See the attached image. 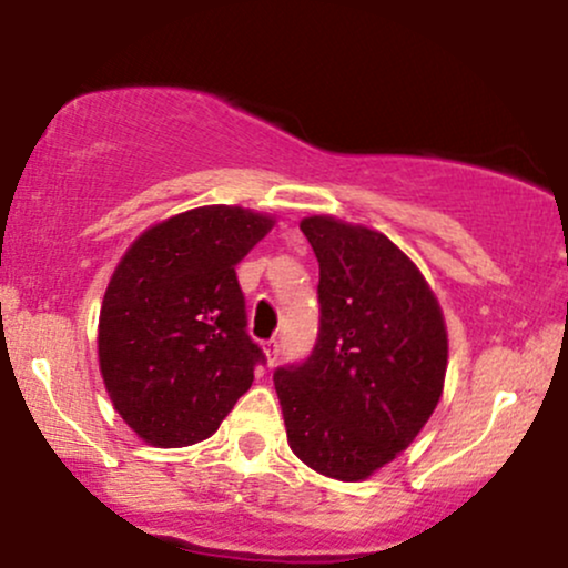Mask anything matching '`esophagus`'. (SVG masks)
<instances>
[{"label": "esophagus", "mask_w": 568, "mask_h": 568, "mask_svg": "<svg viewBox=\"0 0 568 568\" xmlns=\"http://www.w3.org/2000/svg\"><path fill=\"white\" fill-rule=\"evenodd\" d=\"M264 352H266V361H270V366H275L277 357H280V342H277V338H270V342H266Z\"/></svg>", "instance_id": "obj_1"}]
</instances>
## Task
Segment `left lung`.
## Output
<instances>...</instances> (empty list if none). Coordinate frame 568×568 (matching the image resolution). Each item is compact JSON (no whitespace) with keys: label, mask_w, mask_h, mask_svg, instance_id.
<instances>
[{"label":"left lung","mask_w":568,"mask_h":568,"mask_svg":"<svg viewBox=\"0 0 568 568\" xmlns=\"http://www.w3.org/2000/svg\"><path fill=\"white\" fill-rule=\"evenodd\" d=\"M321 264V328L275 389L293 454L336 480H363L425 427L448 363L438 298L382 232L334 216L302 221Z\"/></svg>","instance_id":"1"}]
</instances>
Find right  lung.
Instances as JSON below:
<instances>
[{"label": "right lung", "mask_w": 568, "mask_h": 568, "mask_svg": "<svg viewBox=\"0 0 568 568\" xmlns=\"http://www.w3.org/2000/svg\"><path fill=\"white\" fill-rule=\"evenodd\" d=\"M272 224L245 207H194L143 232L116 264L98 361L114 408L152 446L211 438L251 389L266 357L245 331L234 266Z\"/></svg>", "instance_id": "obj_1"}]
</instances>
